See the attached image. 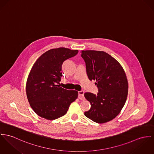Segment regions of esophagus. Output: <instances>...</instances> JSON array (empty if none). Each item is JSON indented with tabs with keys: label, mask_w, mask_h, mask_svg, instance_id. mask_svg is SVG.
I'll use <instances>...</instances> for the list:
<instances>
[{
	"label": "esophagus",
	"mask_w": 154,
	"mask_h": 154,
	"mask_svg": "<svg viewBox=\"0 0 154 154\" xmlns=\"http://www.w3.org/2000/svg\"><path fill=\"white\" fill-rule=\"evenodd\" d=\"M84 94H85V91H79V99H80L82 100H85V96H84Z\"/></svg>",
	"instance_id": "1"
}]
</instances>
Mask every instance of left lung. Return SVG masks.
Masks as SVG:
<instances>
[{"mask_svg": "<svg viewBox=\"0 0 154 154\" xmlns=\"http://www.w3.org/2000/svg\"><path fill=\"white\" fill-rule=\"evenodd\" d=\"M90 80H96L97 94L85 93L90 109L85 115L97 123L115 118L124 106L128 93V83L124 69L113 57L103 51H82Z\"/></svg>", "mask_w": 154, "mask_h": 154, "instance_id": "obj_1", "label": "left lung"}]
</instances>
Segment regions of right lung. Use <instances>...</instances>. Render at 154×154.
Here are the masks:
<instances>
[{"mask_svg":"<svg viewBox=\"0 0 154 154\" xmlns=\"http://www.w3.org/2000/svg\"><path fill=\"white\" fill-rule=\"evenodd\" d=\"M78 52L63 47L51 49L40 56L32 66L27 79L26 95L32 109L40 117L48 120L62 117L77 98L78 91L64 89L58 84L63 63Z\"/></svg>","mask_w":154,"mask_h":154,"instance_id":"obj_1","label":"right lung"}]
</instances>
